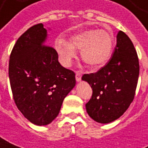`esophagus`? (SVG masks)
I'll list each match as a JSON object with an SVG mask.
<instances>
[{
  "label": "esophagus",
  "instance_id": "esophagus-1",
  "mask_svg": "<svg viewBox=\"0 0 148 148\" xmlns=\"http://www.w3.org/2000/svg\"><path fill=\"white\" fill-rule=\"evenodd\" d=\"M75 78H76V81L77 82H80L81 81V78H82V73L80 71H76Z\"/></svg>",
  "mask_w": 148,
  "mask_h": 148
}]
</instances>
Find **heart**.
<instances>
[{"label":"heart","mask_w":148,"mask_h":148,"mask_svg":"<svg viewBox=\"0 0 148 148\" xmlns=\"http://www.w3.org/2000/svg\"><path fill=\"white\" fill-rule=\"evenodd\" d=\"M55 48L61 64L70 66L81 50L83 61L91 69H99L110 59L113 51V39L104 30H85L70 37V43L63 39L56 40Z\"/></svg>","instance_id":"1"}]
</instances>
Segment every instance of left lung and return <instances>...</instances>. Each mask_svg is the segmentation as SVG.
Returning <instances> with one entry per match:
<instances>
[{"label":"left lung","mask_w":148,"mask_h":148,"mask_svg":"<svg viewBox=\"0 0 148 148\" xmlns=\"http://www.w3.org/2000/svg\"><path fill=\"white\" fill-rule=\"evenodd\" d=\"M139 64L133 43L123 32L116 35L114 53L97 72L83 74L92 95L86 103L88 115L99 123H109L119 118L132 103L137 87Z\"/></svg>","instance_id":"left-lung-1"}]
</instances>
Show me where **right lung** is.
Wrapping results in <instances>:
<instances>
[{"label":"right lung","instance_id":"1","mask_svg":"<svg viewBox=\"0 0 148 148\" xmlns=\"http://www.w3.org/2000/svg\"><path fill=\"white\" fill-rule=\"evenodd\" d=\"M42 23L19 37L10 57L9 77L17 107L32 123L46 125L59 114L66 95L75 86L74 71L58 61L55 49L45 45Z\"/></svg>","mask_w":148,"mask_h":148}]
</instances>
